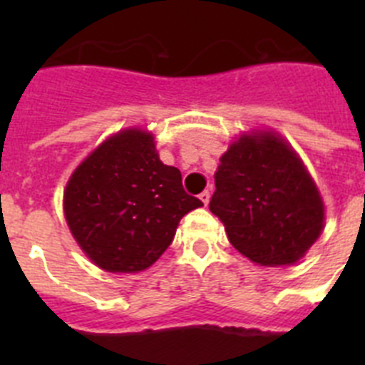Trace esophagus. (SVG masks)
Masks as SVG:
<instances>
[{"label": "esophagus", "mask_w": 365, "mask_h": 365, "mask_svg": "<svg viewBox=\"0 0 365 365\" xmlns=\"http://www.w3.org/2000/svg\"><path fill=\"white\" fill-rule=\"evenodd\" d=\"M210 195H212V193H210V190H205V192H202L201 193V195H199V197H201V201H202V205H208V202H210Z\"/></svg>", "instance_id": "obj_1"}]
</instances>
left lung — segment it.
<instances>
[{
	"mask_svg": "<svg viewBox=\"0 0 365 365\" xmlns=\"http://www.w3.org/2000/svg\"><path fill=\"white\" fill-rule=\"evenodd\" d=\"M212 214L228 241L263 267L292 265L324 228V201L294 150L270 131L243 135L221 157Z\"/></svg>",
	"mask_w": 365,
	"mask_h": 365,
	"instance_id": "obj_1",
	"label": "left lung"
}]
</instances>
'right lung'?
Masks as SVG:
<instances>
[{
	"instance_id": "right-lung-1",
	"label": "right lung",
	"mask_w": 365,
	"mask_h": 365,
	"mask_svg": "<svg viewBox=\"0 0 365 365\" xmlns=\"http://www.w3.org/2000/svg\"><path fill=\"white\" fill-rule=\"evenodd\" d=\"M202 206L182 177L160 163L153 135L118 131L71 175L63 192L67 225L86 256L108 272H140L173 241L177 225Z\"/></svg>"
}]
</instances>
